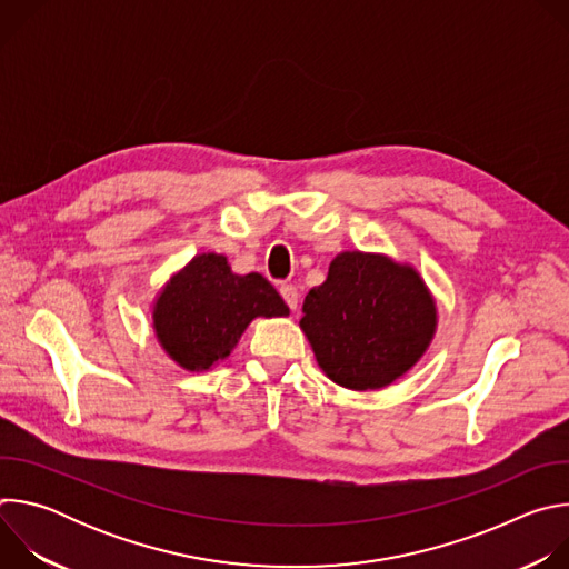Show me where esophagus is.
Listing matches in <instances>:
<instances>
[{
    "mask_svg": "<svg viewBox=\"0 0 569 569\" xmlns=\"http://www.w3.org/2000/svg\"><path fill=\"white\" fill-rule=\"evenodd\" d=\"M279 292H281L283 301L288 303V308H290V310H297V306H299V292H297V288L290 286V283H283V286L279 288Z\"/></svg>",
    "mask_w": 569,
    "mask_h": 569,
    "instance_id": "esophagus-1",
    "label": "esophagus"
}]
</instances>
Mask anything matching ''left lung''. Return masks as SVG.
<instances>
[{
    "label": "left lung",
    "instance_id": "8db88e82",
    "mask_svg": "<svg viewBox=\"0 0 569 569\" xmlns=\"http://www.w3.org/2000/svg\"><path fill=\"white\" fill-rule=\"evenodd\" d=\"M301 310L299 327L321 371L356 391L408 373L437 331V303L421 274L382 254H338Z\"/></svg>",
    "mask_w": 569,
    "mask_h": 569
}]
</instances>
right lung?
Listing matches in <instances>:
<instances>
[{"label":"right lung","mask_w":569,"mask_h":569,"mask_svg":"<svg viewBox=\"0 0 569 569\" xmlns=\"http://www.w3.org/2000/svg\"><path fill=\"white\" fill-rule=\"evenodd\" d=\"M290 310L259 272L233 274L227 257L198 254L161 288L152 306L154 336L187 371H207L224 360L254 317Z\"/></svg>","instance_id":"1"}]
</instances>
